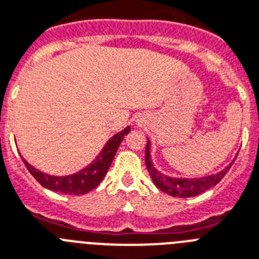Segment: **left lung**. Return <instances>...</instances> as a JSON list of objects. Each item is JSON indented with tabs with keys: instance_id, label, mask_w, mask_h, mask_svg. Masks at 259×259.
I'll list each match as a JSON object with an SVG mask.
<instances>
[{
	"instance_id": "obj_1",
	"label": "left lung",
	"mask_w": 259,
	"mask_h": 259,
	"mask_svg": "<svg viewBox=\"0 0 259 259\" xmlns=\"http://www.w3.org/2000/svg\"><path fill=\"white\" fill-rule=\"evenodd\" d=\"M145 158H146V167L147 171L150 174V178L153 179L154 184H155L160 191L168 193L171 196L175 197H193L197 196L200 193L205 192L207 190L212 188L216 186L221 179H223L229 168L232 167L233 162L236 160L234 158L232 163H229L224 170L220 172L212 174L208 177L203 178H175V177H168L164 175L160 171H158L154 167L153 159H151V142L147 138V145H146V153H145Z\"/></svg>"
}]
</instances>
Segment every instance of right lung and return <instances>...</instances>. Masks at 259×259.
Wrapping results in <instances>:
<instances>
[{
  "instance_id": "add662e5",
  "label": "right lung",
  "mask_w": 259,
  "mask_h": 259,
  "mask_svg": "<svg viewBox=\"0 0 259 259\" xmlns=\"http://www.w3.org/2000/svg\"><path fill=\"white\" fill-rule=\"evenodd\" d=\"M129 132L130 126H126L125 129L114 134L105 143V146L100 151L99 155L93 159V162L89 163L88 166H85L77 172L64 175V177L45 174L42 171L36 170L35 167L31 166L25 158H22V160L30 174L45 188H49V190L55 191V192L66 193V195H84V193H88L89 191L95 190L103 182L106 172L109 170L110 164H112L113 158L116 155V151L118 150L119 145H121L126 134H129Z\"/></svg>"
}]
</instances>
